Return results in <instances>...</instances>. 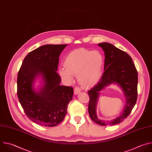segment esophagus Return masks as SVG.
Listing matches in <instances>:
<instances>
[{"label":"esophagus","instance_id":"34e87169","mask_svg":"<svg viewBox=\"0 0 152 152\" xmlns=\"http://www.w3.org/2000/svg\"><path fill=\"white\" fill-rule=\"evenodd\" d=\"M80 89L79 88V87H75V89H74V94L75 95H77L80 92Z\"/></svg>","mask_w":152,"mask_h":152}]
</instances>
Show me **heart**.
<instances>
[{
  "instance_id": "obj_1",
  "label": "heart",
  "mask_w": 152,
  "mask_h": 152,
  "mask_svg": "<svg viewBox=\"0 0 152 152\" xmlns=\"http://www.w3.org/2000/svg\"><path fill=\"white\" fill-rule=\"evenodd\" d=\"M104 63V57L98 50L79 48L67 56L64 66L59 67L58 72L66 82H71L73 75H77L80 85L91 86L95 85L102 77Z\"/></svg>"
}]
</instances>
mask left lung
Instances as JSON below:
<instances>
[{"label": "left lung", "mask_w": 152, "mask_h": 152, "mask_svg": "<svg viewBox=\"0 0 152 152\" xmlns=\"http://www.w3.org/2000/svg\"><path fill=\"white\" fill-rule=\"evenodd\" d=\"M104 52V72L99 82L88 92L89 96L88 112L91 119L100 125H113L126 118L134 107L137 99L138 73L131 57L113 45L103 42L98 44ZM112 84L118 85L126 99L121 115L110 121L100 120L96 115V106L100 91Z\"/></svg>", "instance_id": "1"}]
</instances>
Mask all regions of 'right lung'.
Returning a JSON list of instances; mask_svg holds the SVG:
<instances>
[{"instance_id": "obj_1", "label": "right lung", "mask_w": 152, "mask_h": 152, "mask_svg": "<svg viewBox=\"0 0 152 152\" xmlns=\"http://www.w3.org/2000/svg\"><path fill=\"white\" fill-rule=\"evenodd\" d=\"M67 45H45L24 58L17 77V95L27 117L45 126H55L67 114L73 88L61 85L57 73L59 57ZM40 78L36 89L34 83Z\"/></svg>"}]
</instances>
